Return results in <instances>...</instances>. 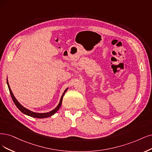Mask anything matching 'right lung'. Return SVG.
<instances>
[{"mask_svg": "<svg viewBox=\"0 0 152 152\" xmlns=\"http://www.w3.org/2000/svg\"><path fill=\"white\" fill-rule=\"evenodd\" d=\"M7 85H8V88H9V92H10V96L11 97H12V99L13 100V102L14 103V104H15V106L18 107V108L22 112V113H23L24 114H26L28 116H30L31 117H34V118H48V117H49L50 116L53 115L56 111H57L61 107V104H62V101H63V96L65 94V93L66 92V91L67 90V88L66 89V90L64 91L63 95H62V96L61 98V99H60V102H59V104L58 105L57 107H56L55 109H54L53 110L50 111L49 112H48V113H35V112H33V111H31L29 110H27V108H24L23 106H22L19 102L17 100L15 99V98L14 97V94L12 92V91H11L10 89V88L9 86V83L8 81H7Z\"/></svg>", "mask_w": 152, "mask_h": 152, "instance_id": "add662e5", "label": "right lung"}]
</instances>
